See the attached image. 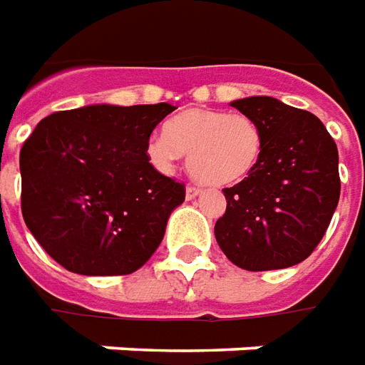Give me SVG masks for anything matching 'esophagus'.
<instances>
[{
    "mask_svg": "<svg viewBox=\"0 0 365 365\" xmlns=\"http://www.w3.org/2000/svg\"><path fill=\"white\" fill-rule=\"evenodd\" d=\"M200 192H202L200 186H196V185L186 186V198H194V196H198Z\"/></svg>",
    "mask_w": 365,
    "mask_h": 365,
    "instance_id": "34e87169",
    "label": "esophagus"
}]
</instances>
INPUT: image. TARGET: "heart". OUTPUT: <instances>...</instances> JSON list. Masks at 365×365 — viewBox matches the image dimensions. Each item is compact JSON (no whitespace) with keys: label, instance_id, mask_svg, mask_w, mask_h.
<instances>
[{"label":"heart","instance_id":"heart-1","mask_svg":"<svg viewBox=\"0 0 365 365\" xmlns=\"http://www.w3.org/2000/svg\"><path fill=\"white\" fill-rule=\"evenodd\" d=\"M264 150V134L255 118L217 108H188L165 124V135L148 142L151 163L169 171L180 153L188 169L212 186L237 185L251 175Z\"/></svg>","mask_w":365,"mask_h":365}]
</instances>
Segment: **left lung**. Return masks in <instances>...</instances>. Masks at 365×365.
<instances>
[{
	"label": "left lung",
	"instance_id": "8db88e82",
	"mask_svg": "<svg viewBox=\"0 0 365 365\" xmlns=\"http://www.w3.org/2000/svg\"><path fill=\"white\" fill-rule=\"evenodd\" d=\"M259 122L264 150L257 169L223 188L227 208L215 241L239 268L294 267L315 251L340 196L339 150L315 114L272 97L233 101Z\"/></svg>",
	"mask_w": 365,
	"mask_h": 365
}]
</instances>
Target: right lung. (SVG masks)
I'll list each match as a JSON object with an SVG mask.
<instances>
[{"label":"right lung","instance_id":"1","mask_svg":"<svg viewBox=\"0 0 365 365\" xmlns=\"http://www.w3.org/2000/svg\"><path fill=\"white\" fill-rule=\"evenodd\" d=\"M175 106L91 105L38 122L21 148L26 227L66 270L124 276L161 243L185 185L150 163L151 132Z\"/></svg>","mask_w":365,"mask_h":365}]
</instances>
